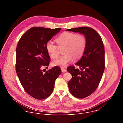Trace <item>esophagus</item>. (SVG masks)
I'll list each match as a JSON object with an SVG mask.
<instances>
[{
	"label": "esophagus",
	"instance_id": "34e87169",
	"mask_svg": "<svg viewBox=\"0 0 123 123\" xmlns=\"http://www.w3.org/2000/svg\"><path fill=\"white\" fill-rule=\"evenodd\" d=\"M61 71H62V73H65V72H66L67 71V69L66 68H61Z\"/></svg>",
	"mask_w": 123,
	"mask_h": 123
}]
</instances>
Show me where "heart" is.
<instances>
[{
	"label": "heart",
	"instance_id": "b5f03b06",
	"mask_svg": "<svg viewBox=\"0 0 123 123\" xmlns=\"http://www.w3.org/2000/svg\"><path fill=\"white\" fill-rule=\"evenodd\" d=\"M58 46L51 41L46 44L49 55L52 58H57L59 54V48L63 47L64 54L59 58L52 62L53 66L66 67L72 60H78L83 55L86 47V39L83 35L74 32H64L56 39Z\"/></svg>",
	"mask_w": 123,
	"mask_h": 123
}]
</instances>
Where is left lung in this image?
<instances>
[{
	"label": "left lung",
	"instance_id": "left-lung-1",
	"mask_svg": "<svg viewBox=\"0 0 123 123\" xmlns=\"http://www.w3.org/2000/svg\"><path fill=\"white\" fill-rule=\"evenodd\" d=\"M82 33L86 39V47L80 60L74 66L67 68L72 75L68 83L70 92L78 98H84L97 89L105 69V49L100 35L92 28L81 27L66 30Z\"/></svg>",
	"mask_w": 123,
	"mask_h": 123
}]
</instances>
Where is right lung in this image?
I'll return each instance as SVG.
<instances>
[{"mask_svg":"<svg viewBox=\"0 0 123 123\" xmlns=\"http://www.w3.org/2000/svg\"><path fill=\"white\" fill-rule=\"evenodd\" d=\"M61 30L34 27L27 31L17 44L16 72L25 91L36 99L48 97L53 92L55 80L61 74L57 66L45 74L42 70L49 66L50 59L46 44Z\"/></svg>","mask_w":123,"mask_h":123,"instance_id":"obj_1","label":"right lung"}]
</instances>
